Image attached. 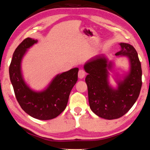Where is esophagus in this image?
Wrapping results in <instances>:
<instances>
[{"instance_id":"1","label":"esophagus","mask_w":150,"mask_h":150,"mask_svg":"<svg viewBox=\"0 0 150 150\" xmlns=\"http://www.w3.org/2000/svg\"><path fill=\"white\" fill-rule=\"evenodd\" d=\"M86 75L85 71L83 69H80L78 73V77L79 79H83Z\"/></svg>"}]
</instances>
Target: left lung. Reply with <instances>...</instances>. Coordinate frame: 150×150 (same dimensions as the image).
<instances>
[{"label": "left lung", "mask_w": 150, "mask_h": 150, "mask_svg": "<svg viewBox=\"0 0 150 150\" xmlns=\"http://www.w3.org/2000/svg\"><path fill=\"white\" fill-rule=\"evenodd\" d=\"M120 50L116 56H126L130 63V72L123 81H118V88L109 85L108 71L112 63L103 55H96L85 63L88 73L85 82L88 87L89 106L94 113L100 118L112 120L120 118L132 107L140 93L142 71L138 53L132 45L120 43Z\"/></svg>", "instance_id": "1"}]
</instances>
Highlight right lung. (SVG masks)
I'll use <instances>...</instances> for the list:
<instances>
[{"label": "right lung", "instance_id": "obj_1", "mask_svg": "<svg viewBox=\"0 0 150 150\" xmlns=\"http://www.w3.org/2000/svg\"><path fill=\"white\" fill-rule=\"evenodd\" d=\"M37 42V40L27 38L15 50L9 67L10 79L22 110L38 120H51L59 116L67 106L71 91L77 81L79 69L75 67L58 74L43 91L32 90L22 77L21 62L27 50Z\"/></svg>", "mask_w": 150, "mask_h": 150}]
</instances>
